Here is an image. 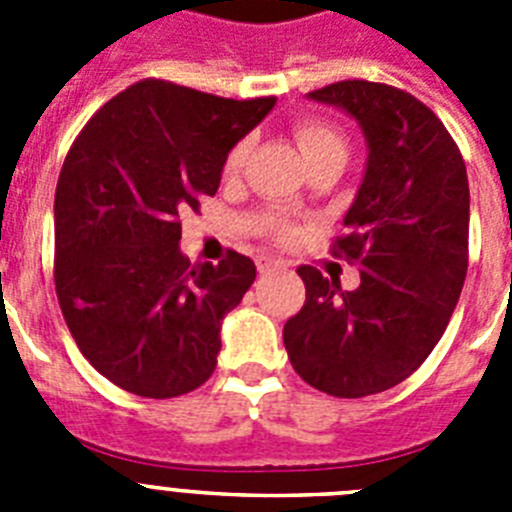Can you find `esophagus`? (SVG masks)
<instances>
[{
    "label": "esophagus",
    "mask_w": 512,
    "mask_h": 512,
    "mask_svg": "<svg viewBox=\"0 0 512 512\" xmlns=\"http://www.w3.org/2000/svg\"><path fill=\"white\" fill-rule=\"evenodd\" d=\"M279 261L277 259H266V256H259V259H256V269L261 271V274H266V271H274V269H279Z\"/></svg>",
    "instance_id": "1"
}]
</instances>
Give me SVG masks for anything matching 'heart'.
I'll list each match as a JSON object with an SVG mask.
<instances>
[{
	"label": "heart",
	"instance_id": "b5f03b06",
	"mask_svg": "<svg viewBox=\"0 0 512 512\" xmlns=\"http://www.w3.org/2000/svg\"><path fill=\"white\" fill-rule=\"evenodd\" d=\"M295 140L297 146H300L302 156L307 158V164L315 161V158L325 156V153H333V151H346V140L343 135L338 133L330 122L318 120V117H300L295 122ZM246 153H248V140H238L233 148L228 151L225 156V174H235V171L241 169L243 161H246ZM269 233L277 238V241L287 243L292 241L297 235V228L289 220L284 217H277V220H271L269 223Z\"/></svg>",
	"mask_w": 512,
	"mask_h": 512
}]
</instances>
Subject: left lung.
<instances>
[{
    "label": "left lung",
    "mask_w": 512,
    "mask_h": 512,
    "mask_svg": "<svg viewBox=\"0 0 512 512\" xmlns=\"http://www.w3.org/2000/svg\"><path fill=\"white\" fill-rule=\"evenodd\" d=\"M359 120L369 161L330 253L361 266L343 292L315 266L284 325L295 372L333 397L390 390L428 359L459 302L469 261L467 166L436 112L405 89L346 79L310 92Z\"/></svg>",
    "instance_id": "left-lung-1"
}]
</instances>
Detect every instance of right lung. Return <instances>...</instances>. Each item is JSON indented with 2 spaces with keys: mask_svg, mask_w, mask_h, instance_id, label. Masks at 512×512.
<instances>
[{
  "mask_svg": "<svg viewBox=\"0 0 512 512\" xmlns=\"http://www.w3.org/2000/svg\"><path fill=\"white\" fill-rule=\"evenodd\" d=\"M274 102L143 79L71 143L53 205L58 305L81 354L122 390L166 400L215 372L220 320L256 266L238 251L192 264L179 212L215 197L228 151Z\"/></svg>",
  "mask_w": 512,
  "mask_h": 512,
  "instance_id": "right-lung-1",
  "label": "right lung"
}]
</instances>
